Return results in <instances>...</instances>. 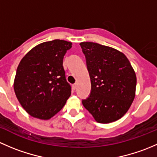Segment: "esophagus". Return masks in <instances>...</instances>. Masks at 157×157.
<instances>
[{
	"instance_id": "34e87169",
	"label": "esophagus",
	"mask_w": 157,
	"mask_h": 157,
	"mask_svg": "<svg viewBox=\"0 0 157 157\" xmlns=\"http://www.w3.org/2000/svg\"><path fill=\"white\" fill-rule=\"evenodd\" d=\"M72 88H73V90H75L76 89H77V83H74V84H73Z\"/></svg>"
}]
</instances>
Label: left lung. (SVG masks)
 <instances>
[{"label": "left lung", "instance_id": "left-lung-1", "mask_svg": "<svg viewBox=\"0 0 157 157\" xmlns=\"http://www.w3.org/2000/svg\"><path fill=\"white\" fill-rule=\"evenodd\" d=\"M86 56L91 93L83 105L96 121L114 122L124 116L135 97V71L124 53L95 42L80 43Z\"/></svg>", "mask_w": 157, "mask_h": 157}]
</instances>
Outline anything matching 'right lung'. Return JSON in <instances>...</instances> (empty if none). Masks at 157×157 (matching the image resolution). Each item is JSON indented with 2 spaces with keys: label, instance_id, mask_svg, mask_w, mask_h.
I'll return each mask as SVG.
<instances>
[{
  "label": "right lung",
  "instance_id": "1",
  "mask_svg": "<svg viewBox=\"0 0 157 157\" xmlns=\"http://www.w3.org/2000/svg\"><path fill=\"white\" fill-rule=\"evenodd\" d=\"M71 42L60 39L39 44L22 58L13 89L19 102L36 118L48 120L64 106L71 94L63 58Z\"/></svg>",
  "mask_w": 157,
  "mask_h": 157
}]
</instances>
